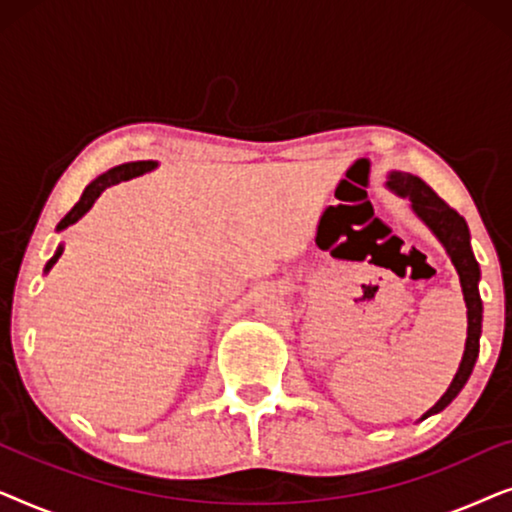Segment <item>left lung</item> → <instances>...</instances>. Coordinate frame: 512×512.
Returning a JSON list of instances; mask_svg holds the SVG:
<instances>
[{"label":"left lung","instance_id":"8db88e82","mask_svg":"<svg viewBox=\"0 0 512 512\" xmlns=\"http://www.w3.org/2000/svg\"><path fill=\"white\" fill-rule=\"evenodd\" d=\"M389 186L394 188L398 195H403V198H410L412 209H415L419 219H422L426 226L436 233L438 240L443 242V247L452 258L454 268L459 272L461 291H464V300L468 307V338H466L464 359H461V366L457 370V375H454L450 389H447L445 394L440 396V401L424 415L429 417L433 412L443 410L445 405L459 394L461 387H464L466 380L473 373L475 359H478L480 331H482V300L478 291L480 268L471 251V233H468L464 216H461L457 209L447 205V202L440 198V195L433 191L426 181L415 177V174L394 172L389 177Z\"/></svg>","mask_w":512,"mask_h":512}]
</instances>
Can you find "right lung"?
Instances as JSON below:
<instances>
[{"label": "right lung", "instance_id": "1", "mask_svg": "<svg viewBox=\"0 0 512 512\" xmlns=\"http://www.w3.org/2000/svg\"><path fill=\"white\" fill-rule=\"evenodd\" d=\"M153 167H156V163H153V160H137V163H125V165L111 167L109 172H104L102 177H97V179L93 181V184L86 186V191H83L79 202H76V205L67 212L65 219H62V221L58 223V230L72 226V223L79 221L81 216L86 214L90 207H93V202H95L97 198H100V193L104 191V188H109V186H114V184H121V181H125V179L139 177V174L149 172V170H153ZM60 254H62V247L58 249V254H55V256L51 258V261L46 263V272L53 268V263L58 261Z\"/></svg>", "mask_w": 512, "mask_h": 512}]
</instances>
